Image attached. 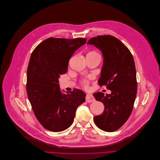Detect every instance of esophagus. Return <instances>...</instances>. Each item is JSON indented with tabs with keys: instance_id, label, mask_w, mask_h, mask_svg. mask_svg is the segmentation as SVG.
<instances>
[{
	"instance_id": "obj_1",
	"label": "esophagus",
	"mask_w": 160,
	"mask_h": 160,
	"mask_svg": "<svg viewBox=\"0 0 160 160\" xmlns=\"http://www.w3.org/2000/svg\"><path fill=\"white\" fill-rule=\"evenodd\" d=\"M86 101L88 103H92L94 101V98L91 94H87L86 97Z\"/></svg>"
}]
</instances>
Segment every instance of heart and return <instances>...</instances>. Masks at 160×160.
<instances>
[{
	"instance_id": "heart-1",
	"label": "heart",
	"mask_w": 160,
	"mask_h": 160,
	"mask_svg": "<svg viewBox=\"0 0 160 160\" xmlns=\"http://www.w3.org/2000/svg\"><path fill=\"white\" fill-rule=\"evenodd\" d=\"M88 53H98L94 51L92 52H90ZM81 84L85 88H88L89 87V80L88 79H84L81 81Z\"/></svg>"
}]
</instances>
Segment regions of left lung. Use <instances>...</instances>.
<instances>
[{
  "instance_id": "8db88e82",
  "label": "left lung",
  "mask_w": 160,
  "mask_h": 160,
  "mask_svg": "<svg viewBox=\"0 0 160 160\" xmlns=\"http://www.w3.org/2000/svg\"><path fill=\"white\" fill-rule=\"evenodd\" d=\"M88 44L102 51L103 65L98 82L100 86L105 85L112 91L110 94H93L95 99L105 106L103 112L93 118L94 122L100 129L113 132L125 123L133 109L137 94L134 60L128 48L113 36L93 37Z\"/></svg>"
}]
</instances>
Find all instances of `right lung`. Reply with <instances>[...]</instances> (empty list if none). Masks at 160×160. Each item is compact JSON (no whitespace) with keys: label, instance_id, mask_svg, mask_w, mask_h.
Segmentation results:
<instances>
[{"label":"right lung","instance_id":"1","mask_svg":"<svg viewBox=\"0 0 160 160\" xmlns=\"http://www.w3.org/2000/svg\"><path fill=\"white\" fill-rule=\"evenodd\" d=\"M86 38H48L31 53L27 70L26 91L35 117L46 129L61 132L72 125L77 108L85 102L79 89L62 94L58 78L68 71L69 60Z\"/></svg>","mask_w":160,"mask_h":160}]
</instances>
